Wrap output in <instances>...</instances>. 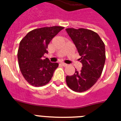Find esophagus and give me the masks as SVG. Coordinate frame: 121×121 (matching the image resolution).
Listing matches in <instances>:
<instances>
[{"label":"esophagus","instance_id":"esophagus-1","mask_svg":"<svg viewBox=\"0 0 121 121\" xmlns=\"http://www.w3.org/2000/svg\"><path fill=\"white\" fill-rule=\"evenodd\" d=\"M61 65H62V66H66L67 65H68L66 64V63H63V62L61 63Z\"/></svg>","mask_w":121,"mask_h":121}]
</instances>
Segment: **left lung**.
Wrapping results in <instances>:
<instances>
[{
	"label": "left lung",
	"instance_id": "1",
	"mask_svg": "<svg viewBox=\"0 0 121 121\" xmlns=\"http://www.w3.org/2000/svg\"><path fill=\"white\" fill-rule=\"evenodd\" d=\"M66 31L81 56L82 64L80 71L76 70L73 75L66 76V83L75 92H85L101 75L105 61V44L97 33L89 29L67 28Z\"/></svg>",
	"mask_w": 121,
	"mask_h": 121
}]
</instances>
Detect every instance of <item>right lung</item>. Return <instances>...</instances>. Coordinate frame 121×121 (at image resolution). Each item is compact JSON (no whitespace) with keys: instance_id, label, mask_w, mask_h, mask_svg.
<instances>
[{"instance_id":"add662e5","label":"right lung","mask_w":121,"mask_h":121,"mask_svg":"<svg viewBox=\"0 0 121 121\" xmlns=\"http://www.w3.org/2000/svg\"><path fill=\"white\" fill-rule=\"evenodd\" d=\"M63 29L61 26L45 27L34 29L26 35L19 43L17 52L19 66L22 75L29 84L41 86L51 80L58 63H51L46 49L51 39Z\"/></svg>"}]
</instances>
